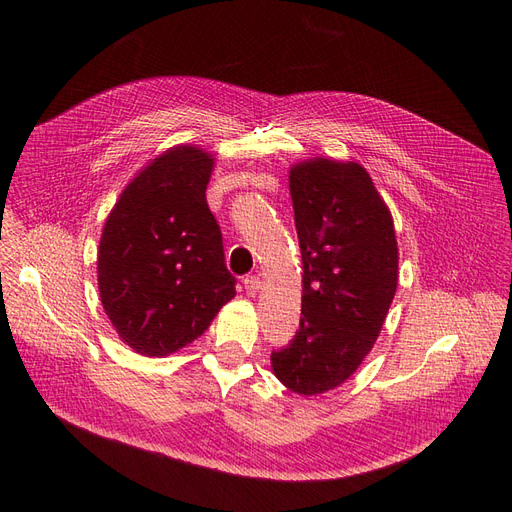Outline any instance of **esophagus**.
<instances>
[{
  "instance_id": "esophagus-1",
  "label": "esophagus",
  "mask_w": 512,
  "mask_h": 512,
  "mask_svg": "<svg viewBox=\"0 0 512 512\" xmlns=\"http://www.w3.org/2000/svg\"><path fill=\"white\" fill-rule=\"evenodd\" d=\"M242 282H245V290H247L249 294H257V292L261 290V286H263V282H261L259 276H247Z\"/></svg>"
}]
</instances>
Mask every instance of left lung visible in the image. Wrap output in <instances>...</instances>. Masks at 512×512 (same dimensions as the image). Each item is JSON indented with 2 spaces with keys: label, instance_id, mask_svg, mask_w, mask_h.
Here are the masks:
<instances>
[{
  "label": "left lung",
  "instance_id": "1",
  "mask_svg": "<svg viewBox=\"0 0 512 512\" xmlns=\"http://www.w3.org/2000/svg\"><path fill=\"white\" fill-rule=\"evenodd\" d=\"M303 301L294 338L272 351L276 378L321 394L351 378L380 336L398 284V247L384 199L355 161L311 159L290 170Z\"/></svg>",
  "mask_w": 512,
  "mask_h": 512
}]
</instances>
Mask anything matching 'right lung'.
<instances>
[{
  "instance_id": "obj_1",
  "label": "right lung",
  "mask_w": 512,
  "mask_h": 512,
  "mask_svg": "<svg viewBox=\"0 0 512 512\" xmlns=\"http://www.w3.org/2000/svg\"><path fill=\"white\" fill-rule=\"evenodd\" d=\"M211 168L205 151L172 147L124 188L105 220L101 303L141 355H170L193 342L236 294L222 230L205 199Z\"/></svg>"
}]
</instances>
